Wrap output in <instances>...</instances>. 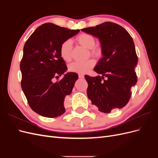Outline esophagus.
<instances>
[{
    "label": "esophagus",
    "mask_w": 158,
    "mask_h": 158,
    "mask_svg": "<svg viewBox=\"0 0 158 158\" xmlns=\"http://www.w3.org/2000/svg\"><path fill=\"white\" fill-rule=\"evenodd\" d=\"M78 77H79L80 78H84V76L83 74H78Z\"/></svg>",
    "instance_id": "1"
}]
</instances>
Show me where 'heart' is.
I'll return each instance as SVG.
<instances>
[{
  "label": "heart",
  "mask_w": 158,
  "mask_h": 158,
  "mask_svg": "<svg viewBox=\"0 0 158 158\" xmlns=\"http://www.w3.org/2000/svg\"><path fill=\"white\" fill-rule=\"evenodd\" d=\"M76 40L81 45L88 49H90L92 54L97 55L99 52V49L94 47L95 41L94 37L92 35L88 33H82L76 37ZM72 45H73L72 41L67 40L62 43L60 46V55L61 58L66 62H69L71 60ZM94 65L95 61L93 59H88L85 61H75L69 66V70L72 73H85L93 68Z\"/></svg>",
  "instance_id": "heart-1"
}]
</instances>
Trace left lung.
I'll list each match as a JSON object with an SVG mask.
<instances>
[{
    "label": "left lung",
    "mask_w": 158,
    "mask_h": 158,
    "mask_svg": "<svg viewBox=\"0 0 158 158\" xmlns=\"http://www.w3.org/2000/svg\"><path fill=\"white\" fill-rule=\"evenodd\" d=\"M82 31L98 37L102 47L103 57L94 69L102 76H84L89 99L101 112L109 113L123 108L130 100L131 88L137 82L135 67L138 56L132 37L125 28L109 22Z\"/></svg>",
    "instance_id": "1"
}]
</instances>
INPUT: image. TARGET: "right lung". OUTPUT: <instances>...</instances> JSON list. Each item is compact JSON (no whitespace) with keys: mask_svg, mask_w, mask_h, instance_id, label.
<instances>
[{"mask_svg":"<svg viewBox=\"0 0 158 158\" xmlns=\"http://www.w3.org/2000/svg\"><path fill=\"white\" fill-rule=\"evenodd\" d=\"M79 31L46 23L37 28L23 47L21 86L31 109L43 117L54 118L65 112L64 98L71 94L78 76L69 73L56 82L53 80L67 70L59 53L61 44Z\"/></svg>","mask_w":158,"mask_h":158,"instance_id":"obj_1","label":"right lung"}]
</instances>
